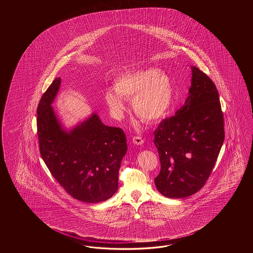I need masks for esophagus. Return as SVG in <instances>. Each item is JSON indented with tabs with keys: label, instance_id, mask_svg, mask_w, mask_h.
Returning <instances> with one entry per match:
<instances>
[{
	"label": "esophagus",
	"instance_id": "esophagus-1",
	"mask_svg": "<svg viewBox=\"0 0 253 253\" xmlns=\"http://www.w3.org/2000/svg\"><path fill=\"white\" fill-rule=\"evenodd\" d=\"M133 143L135 145H142L144 143V139L140 135H135L133 137Z\"/></svg>",
	"mask_w": 253,
	"mask_h": 253
}]
</instances>
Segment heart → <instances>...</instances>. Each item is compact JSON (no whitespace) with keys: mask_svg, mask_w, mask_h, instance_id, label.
<instances>
[{"mask_svg":"<svg viewBox=\"0 0 253 253\" xmlns=\"http://www.w3.org/2000/svg\"><path fill=\"white\" fill-rule=\"evenodd\" d=\"M114 90L106 92L105 101L117 117L121 116L126 109L121 97L133 99L134 113L149 122L163 119L172 106V81L167 73L156 69L120 76L114 83Z\"/></svg>","mask_w":253,"mask_h":253,"instance_id":"1","label":"heart"}]
</instances>
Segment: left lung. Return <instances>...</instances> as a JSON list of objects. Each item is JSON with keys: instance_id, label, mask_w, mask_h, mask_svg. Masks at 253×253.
Masks as SVG:
<instances>
[{"instance_id": "8db88e82", "label": "left lung", "mask_w": 253, "mask_h": 253, "mask_svg": "<svg viewBox=\"0 0 253 253\" xmlns=\"http://www.w3.org/2000/svg\"><path fill=\"white\" fill-rule=\"evenodd\" d=\"M192 85L184 105L154 131L161 170L156 188L168 198H183L202 188L224 141V122L213 81L191 67Z\"/></svg>"}]
</instances>
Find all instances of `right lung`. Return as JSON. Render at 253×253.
<instances>
[{
  "mask_svg": "<svg viewBox=\"0 0 253 253\" xmlns=\"http://www.w3.org/2000/svg\"><path fill=\"white\" fill-rule=\"evenodd\" d=\"M57 78L37 108L40 153L50 173L71 197L96 204L119 188V171L126 150L123 129L103 124L96 114L70 133L61 128L50 104L57 95Z\"/></svg>",
  "mask_w": 253,
  "mask_h": 253,
  "instance_id": "add662e5",
  "label": "right lung"
}]
</instances>
